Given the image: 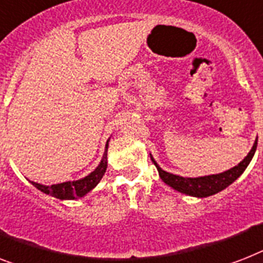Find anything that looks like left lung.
<instances>
[{
    "mask_svg": "<svg viewBox=\"0 0 263 263\" xmlns=\"http://www.w3.org/2000/svg\"><path fill=\"white\" fill-rule=\"evenodd\" d=\"M257 142L258 138L255 139V142L253 144V148L247 154V157H245L242 162H239L238 165L234 167L228 168L226 172L219 173V174H211V176H202V177H181L173 173L165 172L161 166L158 165L157 161L154 159L151 155V161L154 162V165L157 166L158 173L161 180L173 187L174 191L180 192V193L186 194V196H192V197L204 198L213 196V194L219 193V192L224 191L226 187L230 186L234 181H236L239 177L242 176L243 172L246 170L247 166L250 165V162L253 159L255 150H257Z\"/></svg>",
    "mask_w": 263,
    "mask_h": 263,
    "instance_id": "1",
    "label": "left lung"
}]
</instances>
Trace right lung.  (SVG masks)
Masks as SVG:
<instances>
[{
	"mask_svg": "<svg viewBox=\"0 0 263 263\" xmlns=\"http://www.w3.org/2000/svg\"><path fill=\"white\" fill-rule=\"evenodd\" d=\"M109 140L110 138L106 140L105 151H104V155L101 158V162L98 163L97 167L90 174H87L86 177H83L81 180L54 183L51 186L43 185V183L33 182V181H29V182L36 189H39L40 192H43V193L50 194V196H52L55 198H59V200H77V198L86 196L89 192H91L97 186L98 182L101 181V178L105 174L106 167H108V146H109Z\"/></svg>",
	"mask_w": 263,
	"mask_h": 263,
	"instance_id": "add662e5",
	"label": "right lung"
}]
</instances>
